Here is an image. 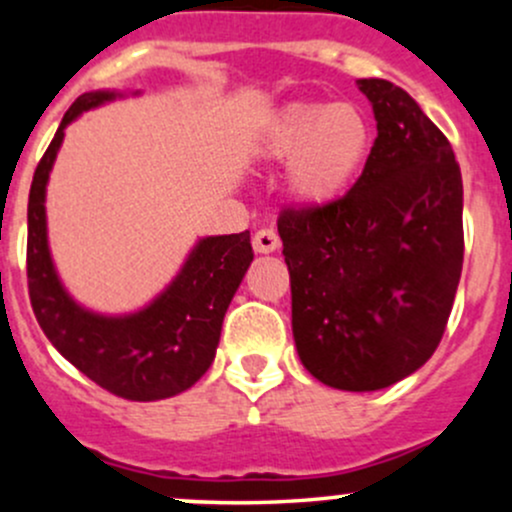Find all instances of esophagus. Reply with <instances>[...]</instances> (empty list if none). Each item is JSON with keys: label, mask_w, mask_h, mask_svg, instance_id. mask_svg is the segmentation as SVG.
Segmentation results:
<instances>
[{"label": "esophagus", "mask_w": 512, "mask_h": 512, "mask_svg": "<svg viewBox=\"0 0 512 512\" xmlns=\"http://www.w3.org/2000/svg\"><path fill=\"white\" fill-rule=\"evenodd\" d=\"M252 247H255V252H260V255H270V252H275L277 247H280V237H277L275 230L265 227V230L255 232Z\"/></svg>", "instance_id": "1"}]
</instances>
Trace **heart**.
I'll list each match as a JSON object with an SVG mask.
<instances>
[{
    "instance_id": "obj_1",
    "label": "heart",
    "mask_w": 512,
    "mask_h": 512,
    "mask_svg": "<svg viewBox=\"0 0 512 512\" xmlns=\"http://www.w3.org/2000/svg\"><path fill=\"white\" fill-rule=\"evenodd\" d=\"M369 113L349 101H292L272 116L260 156L287 163V193L302 208H324L349 193L374 151Z\"/></svg>"
}]
</instances>
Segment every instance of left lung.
Masks as SVG:
<instances>
[{"mask_svg":"<svg viewBox=\"0 0 512 512\" xmlns=\"http://www.w3.org/2000/svg\"><path fill=\"white\" fill-rule=\"evenodd\" d=\"M376 118L364 173L324 208L280 215L292 334L304 369L379 391L421 369L463 267V180L448 138L404 89L359 79Z\"/></svg>","mask_w":512,"mask_h":512,"instance_id":"8db88e82","label":"left lung"}]
</instances>
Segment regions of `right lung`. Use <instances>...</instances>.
Wrapping results in <instances>:
<instances>
[{
    "mask_svg": "<svg viewBox=\"0 0 512 512\" xmlns=\"http://www.w3.org/2000/svg\"><path fill=\"white\" fill-rule=\"evenodd\" d=\"M123 96L98 89L76 98L36 165L27 210L29 297L49 342L81 374L121 399L158 401L190 389L210 369L225 312L255 252L250 230L200 237L170 285L131 314H101L71 297L51 260L46 185L66 126L81 113Z\"/></svg>",
    "mask_w": 512,
    "mask_h": 512,
    "instance_id": "add662e5",
    "label": "right lung"
}]
</instances>
